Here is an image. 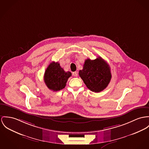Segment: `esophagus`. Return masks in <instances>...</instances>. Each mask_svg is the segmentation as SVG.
<instances>
[{
	"label": "esophagus",
	"mask_w": 149,
	"mask_h": 149,
	"mask_svg": "<svg viewBox=\"0 0 149 149\" xmlns=\"http://www.w3.org/2000/svg\"><path fill=\"white\" fill-rule=\"evenodd\" d=\"M72 75H73V76H74V77H77V76H78V72H77V71L73 72H72Z\"/></svg>",
	"instance_id": "1"
}]
</instances>
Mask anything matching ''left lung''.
I'll use <instances>...</instances> for the list:
<instances>
[{
  "instance_id": "1",
  "label": "left lung",
  "mask_w": 149,
  "mask_h": 149,
  "mask_svg": "<svg viewBox=\"0 0 149 149\" xmlns=\"http://www.w3.org/2000/svg\"><path fill=\"white\" fill-rule=\"evenodd\" d=\"M79 75L87 87L95 92L104 90L112 78L109 65L100 57L94 60L87 59Z\"/></svg>"
}]
</instances>
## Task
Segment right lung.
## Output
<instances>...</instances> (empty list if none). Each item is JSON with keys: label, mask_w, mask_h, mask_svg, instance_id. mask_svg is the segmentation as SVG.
Wrapping results in <instances>:
<instances>
[{"label": "right lung", "mask_w": 149, "mask_h": 149, "mask_svg": "<svg viewBox=\"0 0 149 149\" xmlns=\"http://www.w3.org/2000/svg\"><path fill=\"white\" fill-rule=\"evenodd\" d=\"M71 76L70 71L65 72L58 62H53L47 68L44 74V81L47 87L53 91L64 88L66 82Z\"/></svg>", "instance_id": "1"}]
</instances>
